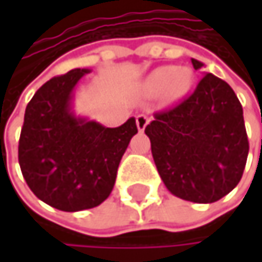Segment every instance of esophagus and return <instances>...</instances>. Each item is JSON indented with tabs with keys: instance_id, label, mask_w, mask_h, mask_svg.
I'll return each instance as SVG.
<instances>
[{
	"instance_id": "obj_1",
	"label": "esophagus",
	"mask_w": 262,
	"mask_h": 262,
	"mask_svg": "<svg viewBox=\"0 0 262 262\" xmlns=\"http://www.w3.org/2000/svg\"><path fill=\"white\" fill-rule=\"evenodd\" d=\"M147 124H148V117H145V115H138L136 117V127H138V130L144 132V129L147 127Z\"/></svg>"
}]
</instances>
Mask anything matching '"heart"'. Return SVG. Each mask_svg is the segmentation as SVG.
<instances>
[{"instance_id":"heart-1","label":"heart","mask_w":262,"mask_h":262,"mask_svg":"<svg viewBox=\"0 0 262 262\" xmlns=\"http://www.w3.org/2000/svg\"><path fill=\"white\" fill-rule=\"evenodd\" d=\"M192 73L188 68H178L173 65L155 70L144 83L147 94H161L168 91L171 97H181L192 84Z\"/></svg>"}]
</instances>
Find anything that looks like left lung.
I'll use <instances>...</instances> for the list:
<instances>
[{"label":"left lung","mask_w":262,"mask_h":262,"mask_svg":"<svg viewBox=\"0 0 262 262\" xmlns=\"http://www.w3.org/2000/svg\"><path fill=\"white\" fill-rule=\"evenodd\" d=\"M145 135L162 182L179 199L217 202L243 176L249 153L243 107L234 89L211 73L181 104L156 114Z\"/></svg>","instance_id":"obj_1"}]
</instances>
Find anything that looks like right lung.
<instances>
[{
    "label": "right lung",
    "mask_w": 262,
    "mask_h": 262,
    "mask_svg": "<svg viewBox=\"0 0 262 262\" xmlns=\"http://www.w3.org/2000/svg\"><path fill=\"white\" fill-rule=\"evenodd\" d=\"M88 68L48 80L27 104L18 158L27 185L47 205L77 212L103 203L112 192L118 165L138 133L132 117L104 127L74 112V89Z\"/></svg>",
    "instance_id": "obj_1"
}]
</instances>
